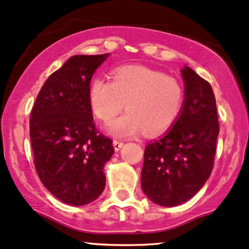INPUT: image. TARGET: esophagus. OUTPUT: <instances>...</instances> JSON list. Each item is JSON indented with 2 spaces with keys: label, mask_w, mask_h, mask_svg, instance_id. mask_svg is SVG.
<instances>
[{
  "label": "esophagus",
  "mask_w": 249,
  "mask_h": 249,
  "mask_svg": "<svg viewBox=\"0 0 249 249\" xmlns=\"http://www.w3.org/2000/svg\"><path fill=\"white\" fill-rule=\"evenodd\" d=\"M113 145H114V148H115V151H120V149L122 148V146H124V142H122V141H117V140H115L114 142H113Z\"/></svg>",
  "instance_id": "obj_1"
}]
</instances>
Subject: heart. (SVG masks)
<instances>
[{"instance_id":"obj_1","label":"heart","mask_w":249,"mask_h":249,"mask_svg":"<svg viewBox=\"0 0 249 249\" xmlns=\"http://www.w3.org/2000/svg\"><path fill=\"white\" fill-rule=\"evenodd\" d=\"M89 102L95 116L108 124L124 108L128 113L111 122L108 133L129 138L145 130L158 135L170 129L180 115L184 90L180 83L162 72L143 66H124L114 71L113 82L92 79Z\"/></svg>"}]
</instances>
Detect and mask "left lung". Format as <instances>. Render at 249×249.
I'll list each match as a JSON object with an SVG mask.
<instances>
[{"mask_svg":"<svg viewBox=\"0 0 249 249\" xmlns=\"http://www.w3.org/2000/svg\"><path fill=\"white\" fill-rule=\"evenodd\" d=\"M183 108L176 124L145 148L141 188L161 207L183 204L202 189L213 167L220 125L213 88L189 66Z\"/></svg>","mask_w":249,"mask_h":249,"instance_id":"obj_1","label":"left lung"}]
</instances>
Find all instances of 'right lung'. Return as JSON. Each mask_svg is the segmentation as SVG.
<instances>
[{
	"label": "right lung",
	"instance_id": "add662e5",
	"mask_svg": "<svg viewBox=\"0 0 249 249\" xmlns=\"http://www.w3.org/2000/svg\"><path fill=\"white\" fill-rule=\"evenodd\" d=\"M109 53L73 55L53 72L38 93L29 120L34 165L51 194L81 207L100 197L111 139L96 129L89 102L90 81Z\"/></svg>",
	"mask_w": 249,
	"mask_h": 249
}]
</instances>
